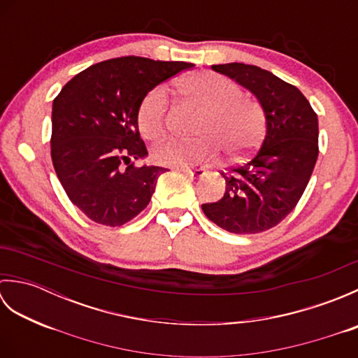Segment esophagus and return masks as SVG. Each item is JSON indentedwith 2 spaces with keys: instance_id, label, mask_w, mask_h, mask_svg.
<instances>
[{
  "instance_id": "1",
  "label": "esophagus",
  "mask_w": 358,
  "mask_h": 358,
  "mask_svg": "<svg viewBox=\"0 0 358 358\" xmlns=\"http://www.w3.org/2000/svg\"><path fill=\"white\" fill-rule=\"evenodd\" d=\"M177 171L186 173L187 177H196V178L203 177V175L206 173V171L204 169H189V167H177Z\"/></svg>"
}]
</instances>
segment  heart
Returning <instances> with one entry per match:
<instances>
[{
  "mask_svg": "<svg viewBox=\"0 0 358 358\" xmlns=\"http://www.w3.org/2000/svg\"><path fill=\"white\" fill-rule=\"evenodd\" d=\"M181 94L203 108L196 127L201 136L195 140L171 138L154 149V159L169 167H187L214 158L222 146L227 155L249 150L260 135L262 120L258 109L224 75L215 72L187 73L178 83ZM167 90L157 86L144 95L136 112L140 132L144 138L158 140L166 132Z\"/></svg>",
  "mask_w": 358,
  "mask_h": 358,
  "instance_id": "heart-1",
  "label": "heart"
}]
</instances>
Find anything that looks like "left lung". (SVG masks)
<instances>
[{
  "label": "left lung",
  "instance_id": "8db88e82",
  "mask_svg": "<svg viewBox=\"0 0 358 358\" xmlns=\"http://www.w3.org/2000/svg\"><path fill=\"white\" fill-rule=\"evenodd\" d=\"M212 69L249 89L264 110L266 134L245 163L222 175L224 195L201 204L210 222L232 234H258L291 214L309 183L318 157V120L295 86L262 67L227 63Z\"/></svg>",
  "mask_w": 358,
  "mask_h": 358
}]
</instances>
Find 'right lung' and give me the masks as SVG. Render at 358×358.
Listing matches in <instances>:
<instances>
[{"instance_id": "add662e5", "label": "right lung", "mask_w": 358, "mask_h": 358, "mask_svg": "<svg viewBox=\"0 0 358 358\" xmlns=\"http://www.w3.org/2000/svg\"><path fill=\"white\" fill-rule=\"evenodd\" d=\"M191 67L134 55L106 59L75 75L53 100V167L69 200L92 222L123 226L149 204L166 169L134 166L148 155L136 112L149 90Z\"/></svg>"}]
</instances>
